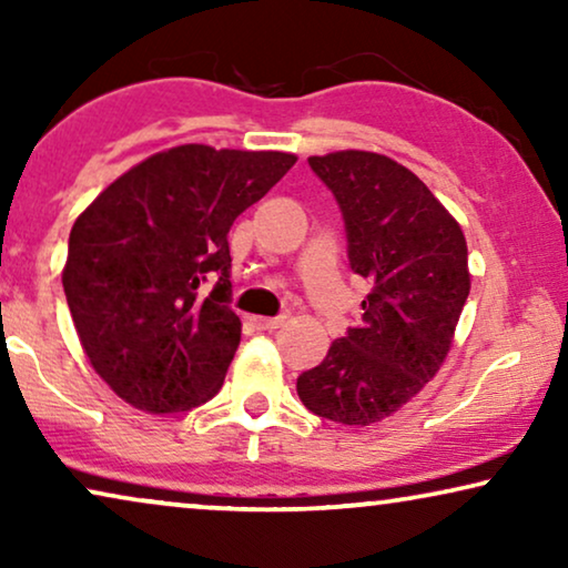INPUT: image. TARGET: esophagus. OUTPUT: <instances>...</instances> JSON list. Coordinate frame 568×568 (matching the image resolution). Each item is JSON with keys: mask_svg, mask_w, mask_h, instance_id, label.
<instances>
[{"mask_svg": "<svg viewBox=\"0 0 568 568\" xmlns=\"http://www.w3.org/2000/svg\"><path fill=\"white\" fill-rule=\"evenodd\" d=\"M282 323H284L282 317H261V315L253 317V325H255V328H258V331H276Z\"/></svg>", "mask_w": 568, "mask_h": 568, "instance_id": "obj_1", "label": "esophagus"}]
</instances>
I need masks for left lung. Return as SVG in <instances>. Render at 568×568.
Here are the masks:
<instances>
[{
	"label": "left lung",
	"mask_w": 568,
	"mask_h": 568,
	"mask_svg": "<svg viewBox=\"0 0 568 568\" xmlns=\"http://www.w3.org/2000/svg\"><path fill=\"white\" fill-rule=\"evenodd\" d=\"M307 162L338 201L348 263L372 292L362 300L359 328L302 372L297 395L317 416L369 426L416 398L445 364L470 292L468 243L400 162L364 150Z\"/></svg>",
	"instance_id": "obj_1"
}]
</instances>
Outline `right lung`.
<instances>
[{
	"label": "right lung",
	"mask_w": 568,
	"mask_h": 568,
	"mask_svg": "<svg viewBox=\"0 0 568 568\" xmlns=\"http://www.w3.org/2000/svg\"><path fill=\"white\" fill-rule=\"evenodd\" d=\"M294 162L181 144L126 170L77 216L67 305L92 369L129 406L175 414L220 393L243 331L227 305L230 227Z\"/></svg>",
	"instance_id": "add662e5"
}]
</instances>
